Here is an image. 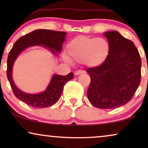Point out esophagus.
I'll return each instance as SVG.
<instances>
[{"label":"esophagus","mask_w":148,"mask_h":148,"mask_svg":"<svg viewBox=\"0 0 148 148\" xmlns=\"http://www.w3.org/2000/svg\"><path fill=\"white\" fill-rule=\"evenodd\" d=\"M84 71H75V75H81V74H82V73H84Z\"/></svg>","instance_id":"34e87169"}]
</instances>
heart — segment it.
Instances as JSON below:
<instances>
[{
  "mask_svg": "<svg viewBox=\"0 0 148 148\" xmlns=\"http://www.w3.org/2000/svg\"><path fill=\"white\" fill-rule=\"evenodd\" d=\"M66 49V60L83 62L88 67L100 66L109 54L108 43L102 38L78 36L69 42Z\"/></svg>",
  "mask_w": 148,
  "mask_h": 148,
  "instance_id": "b5f03b06",
  "label": "heart"
}]
</instances>
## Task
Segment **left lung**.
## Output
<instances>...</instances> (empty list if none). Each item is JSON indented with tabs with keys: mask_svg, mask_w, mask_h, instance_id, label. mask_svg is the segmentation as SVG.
Listing matches in <instances>:
<instances>
[{
	"mask_svg": "<svg viewBox=\"0 0 148 148\" xmlns=\"http://www.w3.org/2000/svg\"><path fill=\"white\" fill-rule=\"evenodd\" d=\"M109 54L103 64L87 70L91 82L87 95L93 106L112 109L128 103L140 84L141 60L132 41L116 31L106 32Z\"/></svg>",
	"mask_w": 148,
	"mask_h": 148,
	"instance_id": "1",
	"label": "left lung"
}]
</instances>
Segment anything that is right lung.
Segmentation results:
<instances>
[{
	"mask_svg": "<svg viewBox=\"0 0 148 148\" xmlns=\"http://www.w3.org/2000/svg\"><path fill=\"white\" fill-rule=\"evenodd\" d=\"M64 32L48 29H36L22 36L14 44L7 59V75L15 96L19 100L34 108H46L55 104L61 96L64 84L73 77V73L66 75L54 74L47 88L39 94H27L16 86L13 79V66L18 56L26 48L42 46L47 48L55 56L61 52L62 44L66 36Z\"/></svg>",
	"mask_w": 148,
	"mask_h": 148,
	"instance_id": "1",
	"label": "right lung"
}]
</instances>
